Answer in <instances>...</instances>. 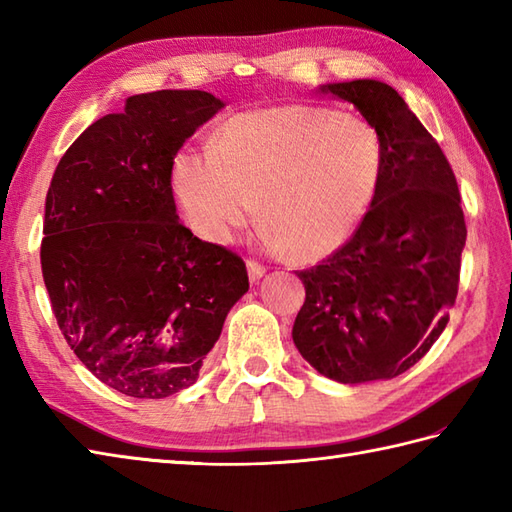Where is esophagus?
<instances>
[{
    "instance_id": "1",
    "label": "esophagus",
    "mask_w": 512,
    "mask_h": 512,
    "mask_svg": "<svg viewBox=\"0 0 512 512\" xmlns=\"http://www.w3.org/2000/svg\"><path fill=\"white\" fill-rule=\"evenodd\" d=\"M246 270H248L250 281H259L266 275L268 268L262 262H257V259H246Z\"/></svg>"
}]
</instances>
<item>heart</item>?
<instances>
[{
  "mask_svg": "<svg viewBox=\"0 0 512 512\" xmlns=\"http://www.w3.org/2000/svg\"><path fill=\"white\" fill-rule=\"evenodd\" d=\"M385 149L365 118L321 105H279L237 114L206 154L173 160V189L202 237L228 242L264 200L275 242L299 262L339 250L372 209Z\"/></svg>",
  "mask_w": 512,
  "mask_h": 512,
  "instance_id": "heart-1",
  "label": "heart"
}]
</instances>
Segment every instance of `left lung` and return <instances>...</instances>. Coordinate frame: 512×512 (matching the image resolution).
I'll list each match as a JSON object with an SVG mask.
<instances>
[{"label":"left lung","instance_id":"1","mask_svg":"<svg viewBox=\"0 0 512 512\" xmlns=\"http://www.w3.org/2000/svg\"><path fill=\"white\" fill-rule=\"evenodd\" d=\"M376 127L385 169L372 209L350 242L301 270L306 301L292 325L299 354L336 383L389 380L438 341L458 297L466 224L442 154L391 85H319Z\"/></svg>","mask_w":512,"mask_h":512}]
</instances>
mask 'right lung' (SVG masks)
I'll return each mask as SVG.
<instances>
[{
    "instance_id": "add662e5",
    "label": "right lung",
    "mask_w": 512,
    "mask_h": 512,
    "mask_svg": "<svg viewBox=\"0 0 512 512\" xmlns=\"http://www.w3.org/2000/svg\"><path fill=\"white\" fill-rule=\"evenodd\" d=\"M224 101L202 90L129 96L74 140L46 195L41 273L65 341L105 385L167 398L200 376L246 266L176 213L173 158Z\"/></svg>"
}]
</instances>
